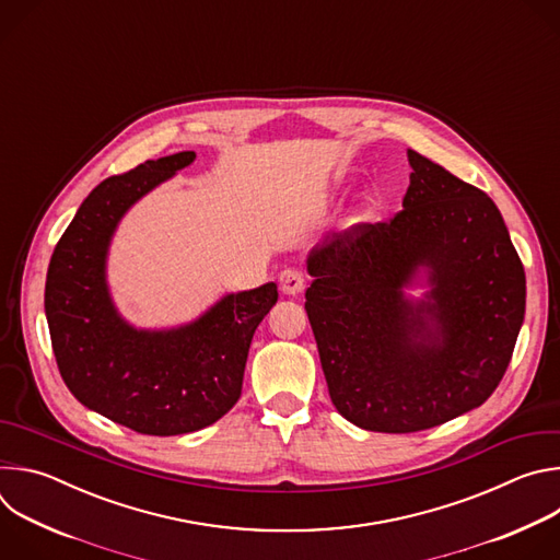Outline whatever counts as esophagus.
<instances>
[{
    "label": "esophagus",
    "instance_id": "34e87169",
    "mask_svg": "<svg viewBox=\"0 0 560 560\" xmlns=\"http://www.w3.org/2000/svg\"><path fill=\"white\" fill-rule=\"evenodd\" d=\"M279 281H281V292L294 296L305 288V272L301 268H288L281 272Z\"/></svg>",
    "mask_w": 560,
    "mask_h": 560
}]
</instances>
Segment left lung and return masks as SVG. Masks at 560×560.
<instances>
[{
	"label": "left lung",
	"instance_id": "left-lung-1",
	"mask_svg": "<svg viewBox=\"0 0 560 560\" xmlns=\"http://www.w3.org/2000/svg\"><path fill=\"white\" fill-rule=\"evenodd\" d=\"M389 221L357 223L307 257L305 312L330 398L350 423L410 434L483 406L525 316V270L494 201L408 150ZM427 270L431 292L402 290Z\"/></svg>",
	"mask_w": 560,
	"mask_h": 560
}]
</instances>
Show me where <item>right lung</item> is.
Instances as JSON below:
<instances>
[{"mask_svg":"<svg viewBox=\"0 0 560 560\" xmlns=\"http://www.w3.org/2000/svg\"><path fill=\"white\" fill-rule=\"evenodd\" d=\"M195 162L177 152L108 177L79 206L50 257L44 307L59 374L89 410L139 434L175 436L212 425L242 396L253 335L277 285L225 294L197 322L137 330L113 305L106 255L126 210Z\"/></svg>","mask_w":560,"mask_h":560,"instance_id":"obj_1","label":"right lung"}]
</instances>
